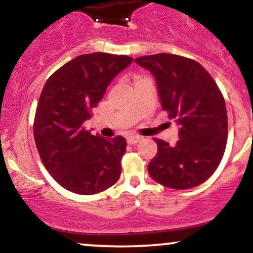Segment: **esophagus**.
Instances as JSON below:
<instances>
[{
  "instance_id": "1",
  "label": "esophagus",
  "mask_w": 253,
  "mask_h": 253,
  "mask_svg": "<svg viewBox=\"0 0 253 253\" xmlns=\"http://www.w3.org/2000/svg\"><path fill=\"white\" fill-rule=\"evenodd\" d=\"M140 140H141L140 136H136V135H132V136H128V138H127V143H128L129 145L138 144Z\"/></svg>"
}]
</instances>
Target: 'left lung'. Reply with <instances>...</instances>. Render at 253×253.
Returning a JSON list of instances; mask_svg holds the SVG:
<instances>
[{
    "instance_id": "1",
    "label": "left lung",
    "mask_w": 253,
    "mask_h": 253,
    "mask_svg": "<svg viewBox=\"0 0 253 253\" xmlns=\"http://www.w3.org/2000/svg\"><path fill=\"white\" fill-rule=\"evenodd\" d=\"M153 75L162 108L179 126L176 145L155 139L158 152L150 176L171 189H189L207 181L221 162L227 143V110L216 83L201 64L170 53L139 57Z\"/></svg>"
}]
</instances>
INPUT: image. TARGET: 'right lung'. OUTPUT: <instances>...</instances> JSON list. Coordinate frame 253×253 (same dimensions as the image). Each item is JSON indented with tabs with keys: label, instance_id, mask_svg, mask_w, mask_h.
Masks as SVG:
<instances>
[{
	"label": "right lung",
	"instance_id": "add662e5",
	"mask_svg": "<svg viewBox=\"0 0 253 253\" xmlns=\"http://www.w3.org/2000/svg\"><path fill=\"white\" fill-rule=\"evenodd\" d=\"M133 58L82 54L46 81L34 119V140L48 173L65 189L92 195L108 189L121 173L126 139H104L83 127L107 88Z\"/></svg>",
	"mask_w": 253,
	"mask_h": 253
}]
</instances>
